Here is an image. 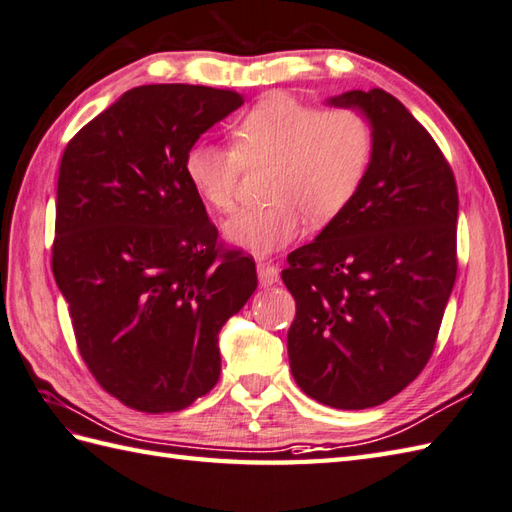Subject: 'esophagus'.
I'll return each instance as SVG.
<instances>
[{
    "instance_id": "obj_1",
    "label": "esophagus",
    "mask_w": 512,
    "mask_h": 512,
    "mask_svg": "<svg viewBox=\"0 0 512 512\" xmlns=\"http://www.w3.org/2000/svg\"><path fill=\"white\" fill-rule=\"evenodd\" d=\"M258 278L260 285L271 287L278 282V265H274V260H258Z\"/></svg>"
}]
</instances>
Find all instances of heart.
Segmentation results:
<instances>
[{
  "mask_svg": "<svg viewBox=\"0 0 512 512\" xmlns=\"http://www.w3.org/2000/svg\"><path fill=\"white\" fill-rule=\"evenodd\" d=\"M374 133L361 111L306 105L271 94L232 127V146L197 142L186 155V177L212 210L236 206L245 166L271 164L265 208L236 212L223 225L227 241L254 254L289 245L302 230V214L328 223L355 199L372 162Z\"/></svg>",
  "mask_w": 512,
  "mask_h": 512,
  "instance_id": "heart-1",
  "label": "heart"
}]
</instances>
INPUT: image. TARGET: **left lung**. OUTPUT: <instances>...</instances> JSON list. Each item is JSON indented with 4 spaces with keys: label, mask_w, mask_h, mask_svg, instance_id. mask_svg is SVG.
<instances>
[{
    "label": "left lung",
    "mask_w": 512,
    "mask_h": 512,
    "mask_svg": "<svg viewBox=\"0 0 512 512\" xmlns=\"http://www.w3.org/2000/svg\"><path fill=\"white\" fill-rule=\"evenodd\" d=\"M328 105L361 111L374 151L355 199L287 256V350L306 396L366 410L407 388L434 352L458 274V188L434 138L392 94L352 89Z\"/></svg>",
    "instance_id": "1"
}]
</instances>
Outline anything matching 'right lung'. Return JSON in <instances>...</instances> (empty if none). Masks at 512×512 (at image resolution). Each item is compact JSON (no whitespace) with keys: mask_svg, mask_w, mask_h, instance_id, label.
Returning <instances> with one entry per match:
<instances>
[{"mask_svg":"<svg viewBox=\"0 0 512 512\" xmlns=\"http://www.w3.org/2000/svg\"><path fill=\"white\" fill-rule=\"evenodd\" d=\"M241 105L232 89L133 87L63 153L54 280L89 372L131 410L179 412L208 394L219 331L258 287L186 177L190 146Z\"/></svg>","mask_w":512,"mask_h":512,"instance_id":"1","label":"right lung"}]
</instances>
